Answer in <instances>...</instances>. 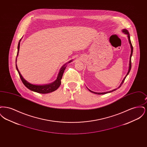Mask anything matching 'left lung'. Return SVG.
Listing matches in <instances>:
<instances>
[{
    "instance_id": "left-lung-1",
    "label": "left lung",
    "mask_w": 147,
    "mask_h": 147,
    "mask_svg": "<svg viewBox=\"0 0 147 147\" xmlns=\"http://www.w3.org/2000/svg\"><path fill=\"white\" fill-rule=\"evenodd\" d=\"M122 31H123V32H124L125 34H126L128 35V41H129V43H130L131 48V53L130 59H129V69H128V73H127V75L126 76V77H125V78L123 79V80H122V82L121 84V85H119V86L118 88H120V87L121 86V85H122V84L123 83V82H124V81H125V79H126V77H127V75L129 74V71H130V70H131V57H132V53H133V46H132V43H131V40H130V36H129V32H128V30H127L126 29H123V30H122ZM88 90H89V91H90V92H92V93H94V94H98V95H102V94H107V93H108V92H112V91L116 90V89H114V90H113L112 91H107V92H94V91H91L90 90H89V89H88Z\"/></svg>"
}]
</instances>
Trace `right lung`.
Returning <instances> with one entry per match:
<instances>
[{
    "instance_id": "obj_1",
    "label": "right lung",
    "mask_w": 147,
    "mask_h": 147,
    "mask_svg": "<svg viewBox=\"0 0 147 147\" xmlns=\"http://www.w3.org/2000/svg\"><path fill=\"white\" fill-rule=\"evenodd\" d=\"M20 41H19V43H18V53H17V56H18V53H19V51ZM70 62H71V61H69L68 63H69ZM66 67H67V65L65 64L61 68V69H60V71H59V72L58 73V77H57V79L53 83L49 84H47V85H37L30 84V83H28V82H27L26 80H25L24 78L21 76L18 67H17V65L16 64V70H18V73L19 74V76L20 77L21 81L23 83V84H24V85L27 88H28V89H30V90L35 91V92H38V93H41V94H47V93L55 91L56 90H57L59 88V86L61 85V79L62 78L63 73H64V71L65 70Z\"/></svg>"
}]
</instances>
